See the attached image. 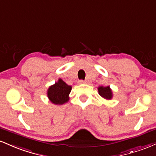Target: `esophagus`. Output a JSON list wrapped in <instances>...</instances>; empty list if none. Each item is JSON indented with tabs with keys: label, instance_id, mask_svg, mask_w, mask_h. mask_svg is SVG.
Listing matches in <instances>:
<instances>
[{
	"label": "esophagus",
	"instance_id": "esophagus-1",
	"mask_svg": "<svg viewBox=\"0 0 156 156\" xmlns=\"http://www.w3.org/2000/svg\"><path fill=\"white\" fill-rule=\"evenodd\" d=\"M86 82L85 80H80V81H79V83L80 84H85V83H86Z\"/></svg>",
	"mask_w": 156,
	"mask_h": 156
}]
</instances>
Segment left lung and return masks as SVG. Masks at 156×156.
<instances>
[{
	"label": "left lung",
	"instance_id": "1",
	"mask_svg": "<svg viewBox=\"0 0 156 156\" xmlns=\"http://www.w3.org/2000/svg\"><path fill=\"white\" fill-rule=\"evenodd\" d=\"M98 91L100 96L105 99L110 100L112 98V90L109 87V86H107V87L100 86L98 87Z\"/></svg>",
	"mask_w": 156,
	"mask_h": 156
}]
</instances>
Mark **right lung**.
I'll list each match as a JSON object with an SVG mask.
<instances>
[{"mask_svg": "<svg viewBox=\"0 0 156 156\" xmlns=\"http://www.w3.org/2000/svg\"><path fill=\"white\" fill-rule=\"evenodd\" d=\"M71 86L68 85L61 79L48 88L47 96L52 103L56 105H62L69 100V93H71Z\"/></svg>", "mask_w": 156, "mask_h": 156, "instance_id": "obj_1", "label": "right lung"}]
</instances>
